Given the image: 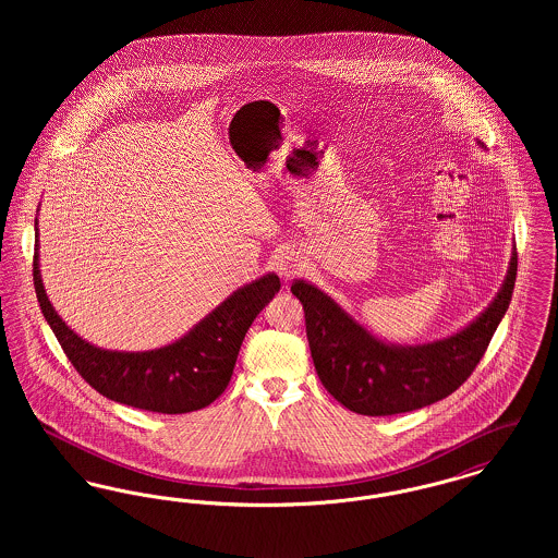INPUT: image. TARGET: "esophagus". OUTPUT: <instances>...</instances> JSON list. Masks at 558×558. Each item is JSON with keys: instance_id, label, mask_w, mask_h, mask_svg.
Listing matches in <instances>:
<instances>
[{"instance_id": "1", "label": "esophagus", "mask_w": 558, "mask_h": 558, "mask_svg": "<svg viewBox=\"0 0 558 558\" xmlns=\"http://www.w3.org/2000/svg\"><path fill=\"white\" fill-rule=\"evenodd\" d=\"M274 267H276V271H278L282 278H292L294 274H299V271L303 269V264H301V259H299L294 253L287 251V253H282V255L276 257Z\"/></svg>"}]
</instances>
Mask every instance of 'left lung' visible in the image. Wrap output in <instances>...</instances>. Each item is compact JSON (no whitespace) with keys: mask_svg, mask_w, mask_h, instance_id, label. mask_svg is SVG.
Returning <instances> with one entry per match:
<instances>
[{"mask_svg":"<svg viewBox=\"0 0 558 558\" xmlns=\"http://www.w3.org/2000/svg\"><path fill=\"white\" fill-rule=\"evenodd\" d=\"M517 280L512 248L505 284L466 328L425 345H391L371 335L318 287L294 280L307 341L324 389L355 414L391 416L451 396L477 368L505 318Z\"/></svg>","mask_w":558,"mask_h":558,"instance_id":"8db88e82","label":"left lung"}]
</instances>
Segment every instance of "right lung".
Instances as JSON below:
<instances>
[{
    "mask_svg": "<svg viewBox=\"0 0 558 558\" xmlns=\"http://www.w3.org/2000/svg\"><path fill=\"white\" fill-rule=\"evenodd\" d=\"M37 246L39 242H35L33 257L37 301L75 371L100 396L148 412L186 414L219 398L232 378L248 326L280 291V278L266 274L232 292L171 345L108 351L81 339L56 314L41 282Z\"/></svg>",
    "mask_w": 558,
    "mask_h": 558,
    "instance_id": "add662e5",
    "label": "right lung"
}]
</instances>
